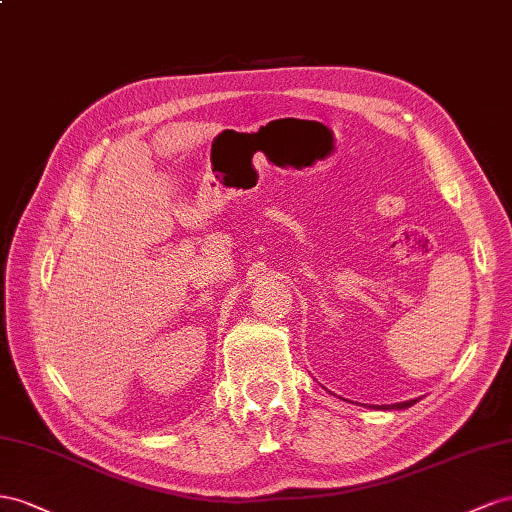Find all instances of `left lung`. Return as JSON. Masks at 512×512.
Listing matches in <instances>:
<instances>
[{
    "mask_svg": "<svg viewBox=\"0 0 512 512\" xmlns=\"http://www.w3.org/2000/svg\"><path fill=\"white\" fill-rule=\"evenodd\" d=\"M416 403V399L403 401V403H394V405H382V410H405V407H412Z\"/></svg>",
    "mask_w": 512,
    "mask_h": 512,
    "instance_id": "8db88e82",
    "label": "left lung"
}]
</instances>
